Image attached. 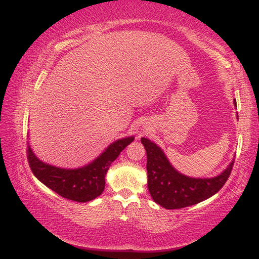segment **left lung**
I'll return each instance as SVG.
<instances>
[{"mask_svg":"<svg viewBox=\"0 0 259 259\" xmlns=\"http://www.w3.org/2000/svg\"><path fill=\"white\" fill-rule=\"evenodd\" d=\"M234 105L236 101L234 99ZM147 151L148 188L153 200L165 209H182L215 195L231 174L234 158L221 174L210 178H195L180 173L163 150L147 138H141Z\"/></svg>","mask_w":259,"mask_h":259,"instance_id":"1","label":"left lung"}]
</instances>
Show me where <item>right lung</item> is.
<instances>
[{"label":"right lung","instance_id":"obj_1","mask_svg":"<svg viewBox=\"0 0 259 259\" xmlns=\"http://www.w3.org/2000/svg\"><path fill=\"white\" fill-rule=\"evenodd\" d=\"M135 140L125 137L110 143L94 161L78 168H62L39 160L28 144L27 157L31 171L45 186L69 200L86 202L101 196L105 189V176L120 152Z\"/></svg>","mask_w":259,"mask_h":259}]
</instances>
